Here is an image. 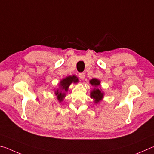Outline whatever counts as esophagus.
<instances>
[{
	"instance_id": "obj_1",
	"label": "esophagus",
	"mask_w": 154,
	"mask_h": 154,
	"mask_svg": "<svg viewBox=\"0 0 154 154\" xmlns=\"http://www.w3.org/2000/svg\"><path fill=\"white\" fill-rule=\"evenodd\" d=\"M79 77L81 79H83L85 78V74L83 72H81L79 74Z\"/></svg>"
}]
</instances>
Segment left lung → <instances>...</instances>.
Wrapping results in <instances>:
<instances>
[{"label":"left lung","instance_id":"1","mask_svg":"<svg viewBox=\"0 0 154 154\" xmlns=\"http://www.w3.org/2000/svg\"><path fill=\"white\" fill-rule=\"evenodd\" d=\"M90 83L92 86L94 87L93 90H92V92H90V97L94 100L95 103H98L100 100H102L104 96V92H102V90L98 88V87L100 86V80L94 78V79L90 81Z\"/></svg>","mask_w":154,"mask_h":154}]
</instances>
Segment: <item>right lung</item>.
<instances>
[{"instance_id": "right-lung-1", "label": "right lung", "mask_w": 154, "mask_h": 154, "mask_svg": "<svg viewBox=\"0 0 154 154\" xmlns=\"http://www.w3.org/2000/svg\"><path fill=\"white\" fill-rule=\"evenodd\" d=\"M79 82L78 78L72 75V76H69L62 79L60 82V88H57L56 90H55V95L56 96L57 99L59 100V102L63 100V98L66 96L65 92L68 91V88H69V85L71 84L72 83H77Z\"/></svg>"}]
</instances>
